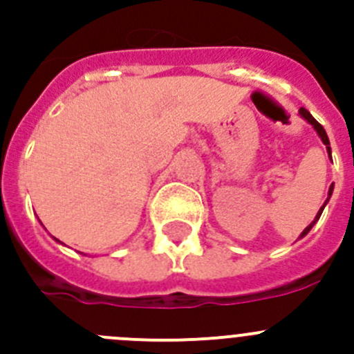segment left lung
<instances>
[{"mask_svg":"<svg viewBox=\"0 0 354 354\" xmlns=\"http://www.w3.org/2000/svg\"><path fill=\"white\" fill-rule=\"evenodd\" d=\"M299 115H301V117H303V118H305V120H306V122H310L312 126H314V129H315V131H317V134H319V136H321V140H323V143H324V145H326V149H328V154H330V158H331L330 140H328V134H326V131H324V127H323V126H321V124H319V122H317V120H315V118H314V117H312V115H310V111H308V109H305V108H299ZM331 192H333V186H330V192H328V200H330V196H331ZM328 200H326V202H328ZM326 202H324V205H326ZM324 205H323V207H321V209H319L317 216H315V220H314V221H312V223H310V225H308V227H306V228H305V230H303V232H301V236H299V237H305V236H306V234L310 232V228H312V227H314V223H315V221H317V220H319V216H321V212H323Z\"/></svg>","mask_w":354,"mask_h":354,"instance_id":"1","label":"left lung"}]
</instances>
